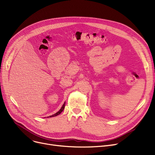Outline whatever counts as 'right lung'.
<instances>
[{
  "label": "right lung",
  "instance_id": "obj_1",
  "mask_svg": "<svg viewBox=\"0 0 155 155\" xmlns=\"http://www.w3.org/2000/svg\"><path fill=\"white\" fill-rule=\"evenodd\" d=\"M64 106H65V102H64V104H63V105H62V107H61V109L58 111V112H57L56 113H55L54 114H53V115H52V116H48V117H54V116H58V115H59L60 114H61V112L63 110V109H64Z\"/></svg>",
  "mask_w": 155,
  "mask_h": 155
}]
</instances>
